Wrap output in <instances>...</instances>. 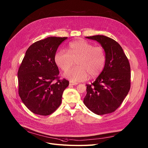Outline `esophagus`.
Instances as JSON below:
<instances>
[{
  "label": "esophagus",
  "instance_id": "esophagus-1",
  "mask_svg": "<svg viewBox=\"0 0 148 148\" xmlns=\"http://www.w3.org/2000/svg\"><path fill=\"white\" fill-rule=\"evenodd\" d=\"M79 84L78 83L73 82H71V81L69 82V85H73V86L74 85V86H75V85H77V84Z\"/></svg>",
  "mask_w": 148,
  "mask_h": 148
}]
</instances>
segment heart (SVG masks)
<instances>
[{"label": "heart", "instance_id": "heart-1", "mask_svg": "<svg viewBox=\"0 0 148 148\" xmlns=\"http://www.w3.org/2000/svg\"><path fill=\"white\" fill-rule=\"evenodd\" d=\"M75 60L77 67L66 71L64 77L73 82L84 81L89 75L94 77L101 73L106 61L105 51L101 46L77 40L69 44L68 51L61 50L54 56L56 64L64 71L71 68Z\"/></svg>", "mask_w": 148, "mask_h": 148}]
</instances>
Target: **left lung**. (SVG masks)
I'll use <instances>...</instances> for the list:
<instances>
[{
    "instance_id": "8db88e82",
    "label": "left lung",
    "mask_w": 148,
    "mask_h": 148,
    "mask_svg": "<svg viewBox=\"0 0 148 148\" xmlns=\"http://www.w3.org/2000/svg\"><path fill=\"white\" fill-rule=\"evenodd\" d=\"M101 45L106 56L103 71L91 84H86L83 102L89 109L98 115L111 113L121 106L131 86V68L121 46L104 35L86 37Z\"/></svg>"
}]
</instances>
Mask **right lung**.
Here are the masks:
<instances>
[{"instance_id": "right-lung-1", "label": "right lung", "mask_w": 148, "mask_h": 148, "mask_svg": "<svg viewBox=\"0 0 148 148\" xmlns=\"http://www.w3.org/2000/svg\"><path fill=\"white\" fill-rule=\"evenodd\" d=\"M67 37L50 36L36 41L27 50L18 71V94L22 102L35 114L47 116L62 103L69 82L59 80L54 56Z\"/></svg>"}]
</instances>
